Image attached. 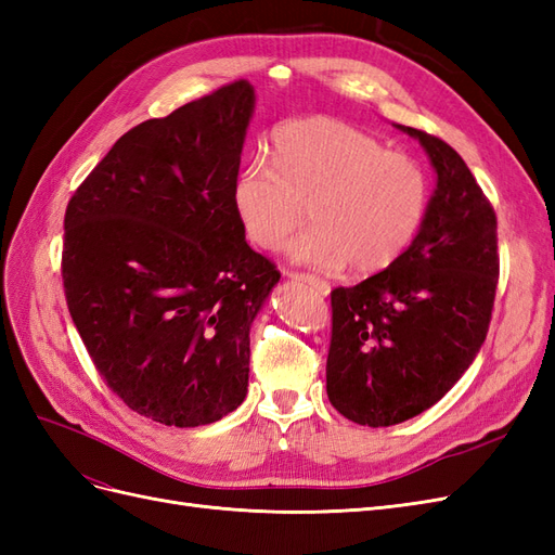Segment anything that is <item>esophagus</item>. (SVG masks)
Here are the masks:
<instances>
[{"label": "esophagus", "instance_id": "1", "mask_svg": "<svg viewBox=\"0 0 555 555\" xmlns=\"http://www.w3.org/2000/svg\"><path fill=\"white\" fill-rule=\"evenodd\" d=\"M284 275H287L289 280H298V282H306V284H310V287H312L317 294H322V296H328V294H331V284H328V282H324V280H319L317 275H310V273H296V271H284Z\"/></svg>", "mask_w": 555, "mask_h": 555}]
</instances>
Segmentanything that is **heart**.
<instances>
[{"instance_id": "1", "label": "heart", "mask_w": 555, "mask_h": 555, "mask_svg": "<svg viewBox=\"0 0 555 555\" xmlns=\"http://www.w3.org/2000/svg\"><path fill=\"white\" fill-rule=\"evenodd\" d=\"M231 201L255 245L278 247L310 215L314 227L287 245L292 261L375 275L414 243L428 212L430 182L416 159L317 115L278 127L273 166L245 164L233 178Z\"/></svg>"}]
</instances>
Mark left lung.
Listing matches in <instances>:
<instances>
[{
	"label": "left lung",
	"instance_id": "1",
	"mask_svg": "<svg viewBox=\"0 0 555 555\" xmlns=\"http://www.w3.org/2000/svg\"><path fill=\"white\" fill-rule=\"evenodd\" d=\"M433 164L435 192L414 243L386 271L331 292V405L382 428L433 408L479 354L498 287V222L463 157L396 125Z\"/></svg>",
	"mask_w": 555,
	"mask_h": 555
}]
</instances>
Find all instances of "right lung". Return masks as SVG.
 Instances as JSON below:
<instances>
[{
	"mask_svg": "<svg viewBox=\"0 0 555 555\" xmlns=\"http://www.w3.org/2000/svg\"><path fill=\"white\" fill-rule=\"evenodd\" d=\"M255 102L236 80L129 129L66 206L74 324L111 391L164 426L245 400L249 326L280 280L231 201Z\"/></svg>",
	"mask_w": 555,
	"mask_h": 555,
	"instance_id": "right-lung-1",
	"label": "right lung"
}]
</instances>
